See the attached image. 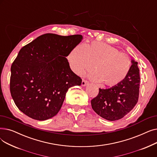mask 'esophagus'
<instances>
[{"mask_svg":"<svg viewBox=\"0 0 157 157\" xmlns=\"http://www.w3.org/2000/svg\"><path fill=\"white\" fill-rule=\"evenodd\" d=\"M88 84H89V82L86 80H84V79H83V81H82V82H81V85L83 86H85L88 85Z\"/></svg>","mask_w":157,"mask_h":157,"instance_id":"obj_1","label":"esophagus"}]
</instances>
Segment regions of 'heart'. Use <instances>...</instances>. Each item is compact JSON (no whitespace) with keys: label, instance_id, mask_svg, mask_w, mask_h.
<instances>
[{"label":"heart","instance_id":"1","mask_svg":"<svg viewBox=\"0 0 157 157\" xmlns=\"http://www.w3.org/2000/svg\"><path fill=\"white\" fill-rule=\"evenodd\" d=\"M67 59L72 71L81 75L92 67L88 78L102 86L113 88L125 79L131 69L129 57L109 44L94 42L72 49Z\"/></svg>","mask_w":157,"mask_h":157}]
</instances>
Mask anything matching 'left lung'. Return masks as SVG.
<instances>
[{
    "label": "left lung",
    "instance_id": "8db88e82",
    "mask_svg": "<svg viewBox=\"0 0 157 157\" xmlns=\"http://www.w3.org/2000/svg\"><path fill=\"white\" fill-rule=\"evenodd\" d=\"M131 63L130 72L121 84L108 89L99 88L98 95L91 101L94 111L107 120L115 121L123 118L138 101L139 69L134 60H131Z\"/></svg>",
    "mask_w": 157,
    "mask_h": 157
}]
</instances>
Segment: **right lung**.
Returning <instances> with one entry per match:
<instances>
[{
  "label": "right lung",
  "instance_id": "right-lung-1",
  "mask_svg": "<svg viewBox=\"0 0 157 157\" xmlns=\"http://www.w3.org/2000/svg\"><path fill=\"white\" fill-rule=\"evenodd\" d=\"M82 39L45 34L20 49L11 67L10 92L22 113L40 121L59 113L69 88L81 84L66 56Z\"/></svg>",
  "mask_w": 157,
  "mask_h": 157
}]
</instances>
